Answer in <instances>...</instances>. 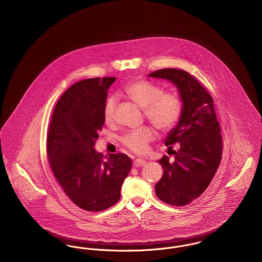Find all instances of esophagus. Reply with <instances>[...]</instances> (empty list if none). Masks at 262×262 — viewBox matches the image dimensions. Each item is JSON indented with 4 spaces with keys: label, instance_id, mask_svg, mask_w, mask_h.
<instances>
[{
    "label": "esophagus",
    "instance_id": "1",
    "mask_svg": "<svg viewBox=\"0 0 262 262\" xmlns=\"http://www.w3.org/2000/svg\"><path fill=\"white\" fill-rule=\"evenodd\" d=\"M146 165V161L143 159H136L134 161V166L135 167H143Z\"/></svg>",
    "mask_w": 262,
    "mask_h": 262
}]
</instances>
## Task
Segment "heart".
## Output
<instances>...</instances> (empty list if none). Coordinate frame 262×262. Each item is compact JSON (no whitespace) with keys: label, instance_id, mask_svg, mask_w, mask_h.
<instances>
[{"label":"heart","instance_id":"obj_1","mask_svg":"<svg viewBox=\"0 0 262 262\" xmlns=\"http://www.w3.org/2000/svg\"><path fill=\"white\" fill-rule=\"evenodd\" d=\"M124 93L137 106L144 109L146 118L152 125L162 132H169L179 123L183 114V103L174 93H162L161 88L149 81L137 79L128 82ZM117 98L111 96L104 105V120L112 124L117 108ZM154 138V133L150 127H140L128 132L123 137V143L137 154H143L148 150V144Z\"/></svg>","mask_w":262,"mask_h":262}]
</instances>
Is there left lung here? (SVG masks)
Listing matches in <instances>:
<instances>
[{"label": "left lung", "mask_w": 262, "mask_h": 262, "mask_svg": "<svg viewBox=\"0 0 262 262\" xmlns=\"http://www.w3.org/2000/svg\"><path fill=\"white\" fill-rule=\"evenodd\" d=\"M173 83L183 103L179 123L165 138L172 149L177 143L174 161L164 156L161 180L155 185L159 200L171 205H187L209 186L222 157V137L210 94L187 72L162 69L148 75Z\"/></svg>", "instance_id": "1"}]
</instances>
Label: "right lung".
<instances>
[{"mask_svg":"<svg viewBox=\"0 0 262 262\" xmlns=\"http://www.w3.org/2000/svg\"><path fill=\"white\" fill-rule=\"evenodd\" d=\"M116 77L88 78L69 88L51 119L47 154L52 171L66 194L81 209L98 212L121 199L132 169L130 158L111 154L104 160L94 145L105 123L104 105Z\"/></svg>","mask_w":262,"mask_h":262,"instance_id":"obj_1","label":"right lung"}]
</instances>
